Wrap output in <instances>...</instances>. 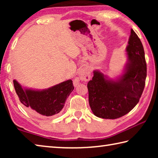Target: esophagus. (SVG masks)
<instances>
[{
    "label": "esophagus",
    "instance_id": "obj_1",
    "mask_svg": "<svg viewBox=\"0 0 158 158\" xmlns=\"http://www.w3.org/2000/svg\"><path fill=\"white\" fill-rule=\"evenodd\" d=\"M90 72L89 68L86 66L82 67L81 68L79 69V78H77L75 79H74L73 81V84L74 85V86H77V85L79 84V81H89L90 79Z\"/></svg>",
    "mask_w": 158,
    "mask_h": 158
}]
</instances>
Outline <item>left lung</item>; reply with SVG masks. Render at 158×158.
Returning <instances> with one entry per match:
<instances>
[{"label":"left lung","instance_id":"8db88e82","mask_svg":"<svg viewBox=\"0 0 158 158\" xmlns=\"http://www.w3.org/2000/svg\"><path fill=\"white\" fill-rule=\"evenodd\" d=\"M127 63L123 73L111 79L99 70L87 84L90 109L105 119L123 116L137 105L146 78V63L142 43L132 29L125 49Z\"/></svg>","mask_w":158,"mask_h":158}]
</instances>
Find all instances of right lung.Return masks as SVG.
<instances>
[{
	"mask_svg": "<svg viewBox=\"0 0 158 158\" xmlns=\"http://www.w3.org/2000/svg\"><path fill=\"white\" fill-rule=\"evenodd\" d=\"M13 82L21 102L32 113L42 116H52L59 113L74 90L71 79L43 90L22 87L15 79Z\"/></svg>",
	"mask_w": 158,
	"mask_h": 158,
	"instance_id": "right-lung-1",
	"label": "right lung"
}]
</instances>
